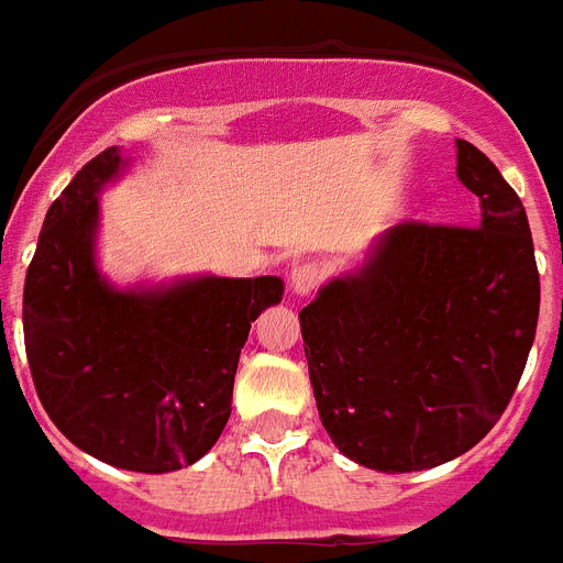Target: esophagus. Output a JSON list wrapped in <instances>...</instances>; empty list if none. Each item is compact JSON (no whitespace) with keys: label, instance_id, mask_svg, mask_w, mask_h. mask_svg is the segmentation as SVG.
<instances>
[{"label":"esophagus","instance_id":"34e87169","mask_svg":"<svg viewBox=\"0 0 563 563\" xmlns=\"http://www.w3.org/2000/svg\"><path fill=\"white\" fill-rule=\"evenodd\" d=\"M319 278H322V273H319L317 264H310V261L296 264V267L290 269V294L302 299V296H308L310 290L319 285Z\"/></svg>","mask_w":563,"mask_h":563}]
</instances>
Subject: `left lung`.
I'll return each mask as SVG.
<instances>
[{
  "label": "left lung",
  "mask_w": 563,
  "mask_h": 563,
  "mask_svg": "<svg viewBox=\"0 0 563 563\" xmlns=\"http://www.w3.org/2000/svg\"><path fill=\"white\" fill-rule=\"evenodd\" d=\"M456 177L479 200L476 227H389L299 313L322 427L384 474L471 451L534 343L541 282L523 203L465 139Z\"/></svg>",
  "instance_id": "8db88e82"
}]
</instances>
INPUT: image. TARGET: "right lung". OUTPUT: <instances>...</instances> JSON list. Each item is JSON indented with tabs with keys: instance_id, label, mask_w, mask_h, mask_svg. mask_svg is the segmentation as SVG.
<instances>
[{
	"instance_id": "obj_1",
	"label": "right lung",
	"mask_w": 563,
	"mask_h": 563,
	"mask_svg": "<svg viewBox=\"0 0 563 563\" xmlns=\"http://www.w3.org/2000/svg\"><path fill=\"white\" fill-rule=\"evenodd\" d=\"M128 168L107 147L52 203L25 276L22 328L40 401L63 435L112 467L168 474L220 439L250 325L282 302L285 282L203 273L112 285L98 267V195Z\"/></svg>"
}]
</instances>
